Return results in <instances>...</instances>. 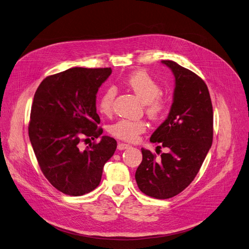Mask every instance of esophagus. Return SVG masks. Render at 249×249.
Wrapping results in <instances>:
<instances>
[{
  "instance_id": "1",
  "label": "esophagus",
  "mask_w": 249,
  "mask_h": 249,
  "mask_svg": "<svg viewBox=\"0 0 249 249\" xmlns=\"http://www.w3.org/2000/svg\"><path fill=\"white\" fill-rule=\"evenodd\" d=\"M129 147H130V145L129 144H125V143H118V146H117V148L119 149V150H124V149H127Z\"/></svg>"
}]
</instances>
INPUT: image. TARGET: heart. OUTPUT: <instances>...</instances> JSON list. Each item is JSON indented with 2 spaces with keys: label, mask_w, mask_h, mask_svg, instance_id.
<instances>
[{
  "label": "heart",
  "mask_w": 249,
  "mask_h": 249,
  "mask_svg": "<svg viewBox=\"0 0 249 249\" xmlns=\"http://www.w3.org/2000/svg\"><path fill=\"white\" fill-rule=\"evenodd\" d=\"M123 84L133 92L143 102L146 114L153 120H159L164 117L168 109V100L160 92L158 83L144 71H136L127 76ZM116 90L113 87L107 88L100 96L98 108L100 113L111 115L114 108ZM147 123L144 120L131 121L122 119L110 126L109 131L112 136L134 142L139 135L146 131Z\"/></svg>",
  "instance_id": "heart-1"
}]
</instances>
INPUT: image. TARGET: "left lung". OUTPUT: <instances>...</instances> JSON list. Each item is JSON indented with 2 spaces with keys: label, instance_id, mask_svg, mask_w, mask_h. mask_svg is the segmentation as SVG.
I'll use <instances>...</instances> for the list:
<instances>
[{
  "label": "left lung",
  "instance_id": "1",
  "mask_svg": "<svg viewBox=\"0 0 249 249\" xmlns=\"http://www.w3.org/2000/svg\"><path fill=\"white\" fill-rule=\"evenodd\" d=\"M162 63L174 74V98L167 119L150 141L168 152L156 158L141 148L143 158L135 173L139 189L156 199L171 198L191 183L213 140V109L205 82L174 61Z\"/></svg>",
  "mask_w": 249,
  "mask_h": 249
}]
</instances>
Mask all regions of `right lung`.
<instances>
[{"label":"right lung","instance_id":"right-lung-1","mask_svg":"<svg viewBox=\"0 0 249 249\" xmlns=\"http://www.w3.org/2000/svg\"><path fill=\"white\" fill-rule=\"evenodd\" d=\"M112 73L111 68H71L46 77L33 100L29 137L44 174L64 194L80 196L101 181L104 164L113 156L117 142L100 137L96 94ZM93 142L86 148L80 143Z\"/></svg>","mask_w":249,"mask_h":249}]
</instances>
